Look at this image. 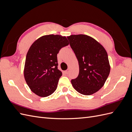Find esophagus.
<instances>
[{
    "label": "esophagus",
    "instance_id": "34e87169",
    "mask_svg": "<svg viewBox=\"0 0 132 132\" xmlns=\"http://www.w3.org/2000/svg\"><path fill=\"white\" fill-rule=\"evenodd\" d=\"M69 69H68L67 70H66L65 71V73L66 74H68L69 73Z\"/></svg>",
    "mask_w": 132,
    "mask_h": 132
}]
</instances>
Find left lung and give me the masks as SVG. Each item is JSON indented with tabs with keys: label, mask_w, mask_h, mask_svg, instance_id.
I'll list each match as a JSON object with an SVG mask.
<instances>
[{
	"label": "left lung",
	"mask_w": 132,
	"mask_h": 132,
	"mask_svg": "<svg viewBox=\"0 0 132 132\" xmlns=\"http://www.w3.org/2000/svg\"><path fill=\"white\" fill-rule=\"evenodd\" d=\"M67 38L79 65V75L71 79V84L82 95L96 93L104 85L110 72L107 52L100 43L89 36L74 35Z\"/></svg>",
	"instance_id": "8db88e82"
}]
</instances>
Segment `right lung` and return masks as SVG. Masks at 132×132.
I'll return each instance as SVG.
<instances>
[{
	"label": "right lung",
	"mask_w": 132,
	"mask_h": 132,
	"mask_svg": "<svg viewBox=\"0 0 132 132\" xmlns=\"http://www.w3.org/2000/svg\"><path fill=\"white\" fill-rule=\"evenodd\" d=\"M69 45L61 35H45L34 42L27 52L24 77L30 89L41 97H47L56 90L62 73L58 69L57 54Z\"/></svg>",
	"instance_id": "1"
}]
</instances>
